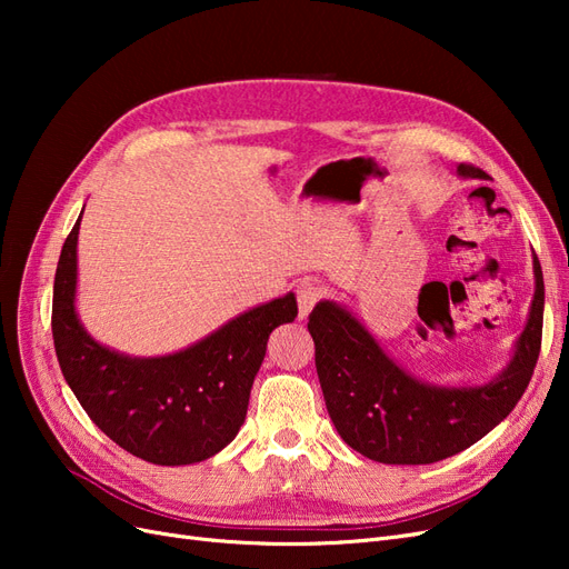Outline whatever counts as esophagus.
<instances>
[{"mask_svg": "<svg viewBox=\"0 0 569 569\" xmlns=\"http://www.w3.org/2000/svg\"><path fill=\"white\" fill-rule=\"evenodd\" d=\"M325 297L322 284H318L316 280H303L297 287V303H299V318L306 320L308 313L313 311V306Z\"/></svg>", "mask_w": 569, "mask_h": 569, "instance_id": "34e87169", "label": "esophagus"}]
</instances>
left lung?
Returning <instances> with one entry per match:
<instances>
[{
    "label": "left lung",
    "mask_w": 569,
    "mask_h": 569,
    "mask_svg": "<svg viewBox=\"0 0 569 569\" xmlns=\"http://www.w3.org/2000/svg\"><path fill=\"white\" fill-rule=\"evenodd\" d=\"M460 178H485L458 166ZM543 330V272L533 256V299L510 363L491 382L441 387L418 380L385 353L347 308L320 301L308 316L327 412L353 451L385 465L451 458L508 418L537 368Z\"/></svg>",
    "instance_id": "8db88e82"
}]
</instances>
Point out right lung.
Returning <instances> with one entry per match:
<instances>
[{"mask_svg":"<svg viewBox=\"0 0 569 569\" xmlns=\"http://www.w3.org/2000/svg\"><path fill=\"white\" fill-rule=\"evenodd\" d=\"M80 218L59 256L51 306V335L68 387L101 432L137 458L192 465L216 456L244 425L268 337L297 318V297L289 291L256 306L178 353H118L84 330L76 311Z\"/></svg>","mask_w":569,"mask_h":569,"instance_id":"1","label":"right lung"}]
</instances>
